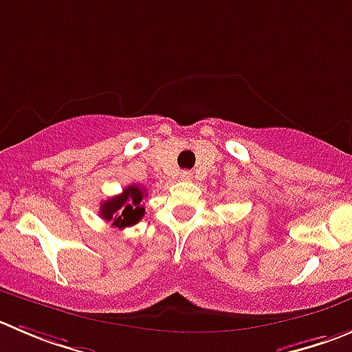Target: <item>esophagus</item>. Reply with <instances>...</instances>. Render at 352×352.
I'll return each mask as SVG.
<instances>
[{
  "label": "esophagus",
  "mask_w": 352,
  "mask_h": 352,
  "mask_svg": "<svg viewBox=\"0 0 352 352\" xmlns=\"http://www.w3.org/2000/svg\"><path fill=\"white\" fill-rule=\"evenodd\" d=\"M192 176H193V174L190 173V170H183V173L179 174V178H182L183 182H190V179H192Z\"/></svg>",
  "instance_id": "34e87169"
}]
</instances>
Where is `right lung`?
I'll return each instance as SVG.
<instances>
[{"label":"right lung","instance_id":"add662e5","mask_svg":"<svg viewBox=\"0 0 352 352\" xmlns=\"http://www.w3.org/2000/svg\"><path fill=\"white\" fill-rule=\"evenodd\" d=\"M146 192L140 188L138 185H129L128 188L122 190L120 195H116L102 202L100 216L119 230L126 228V226H133L145 214V207L142 204Z\"/></svg>","mask_w":352,"mask_h":352}]
</instances>
